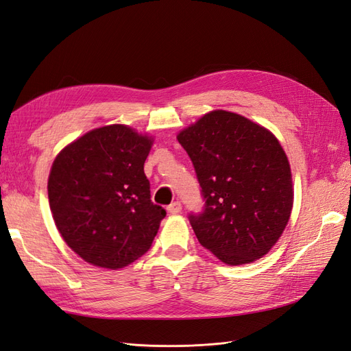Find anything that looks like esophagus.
I'll return each mask as SVG.
<instances>
[{
    "label": "esophagus",
    "mask_w": 351,
    "mask_h": 351,
    "mask_svg": "<svg viewBox=\"0 0 351 351\" xmlns=\"http://www.w3.org/2000/svg\"><path fill=\"white\" fill-rule=\"evenodd\" d=\"M167 210L169 212V214H178V212L182 210V204H180L178 200H176V202H173V204H169L167 206Z\"/></svg>",
    "instance_id": "1"
}]
</instances>
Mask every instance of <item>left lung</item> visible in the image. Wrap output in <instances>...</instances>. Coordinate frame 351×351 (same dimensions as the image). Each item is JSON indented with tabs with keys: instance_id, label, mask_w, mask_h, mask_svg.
Listing matches in <instances>:
<instances>
[{
	"instance_id": "left-lung-1",
	"label": "left lung",
	"mask_w": 351,
	"mask_h": 351,
	"mask_svg": "<svg viewBox=\"0 0 351 351\" xmlns=\"http://www.w3.org/2000/svg\"><path fill=\"white\" fill-rule=\"evenodd\" d=\"M205 200L189 221L199 243L227 265L267 254L293 208L290 164L277 137L246 117L205 114L178 133Z\"/></svg>"
}]
</instances>
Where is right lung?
Here are the masks:
<instances>
[{
  "label": "right lung",
  "instance_id": "right-lung-1",
  "mask_svg": "<svg viewBox=\"0 0 351 351\" xmlns=\"http://www.w3.org/2000/svg\"><path fill=\"white\" fill-rule=\"evenodd\" d=\"M152 139L123 124L67 145L51 167L48 199L61 237L95 267L119 269L151 249L167 215L143 165Z\"/></svg>",
  "mask_w": 351,
  "mask_h": 351
}]
</instances>
